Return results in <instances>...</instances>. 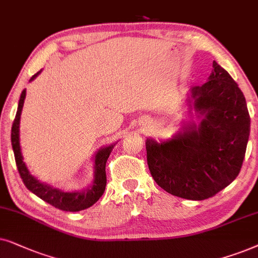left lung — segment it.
<instances>
[{"instance_id":"left-lung-1","label":"left lung","mask_w":258,"mask_h":258,"mask_svg":"<svg viewBox=\"0 0 258 258\" xmlns=\"http://www.w3.org/2000/svg\"><path fill=\"white\" fill-rule=\"evenodd\" d=\"M209 81L191 88L202 115L172 139L146 140L153 179L169 194L203 201L231 184L241 171L250 133L246 101L236 81L214 61Z\"/></svg>"}]
</instances>
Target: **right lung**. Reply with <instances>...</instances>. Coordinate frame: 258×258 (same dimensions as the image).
Listing matches in <instances>:
<instances>
[{
	"label": "right lung",
	"instance_id": "1",
	"mask_svg": "<svg viewBox=\"0 0 258 258\" xmlns=\"http://www.w3.org/2000/svg\"><path fill=\"white\" fill-rule=\"evenodd\" d=\"M40 73V72H39ZM36 73L30 79L33 80L34 78L37 77ZM26 99V89H23L21 97H20L19 107L14 119L13 127H12V145L14 156H15V161L17 170H19L20 176L22 178L23 184L29 191H32L34 195L40 197L42 201L47 202L51 207L60 209L62 211H71L77 212L85 210L92 207L94 203H97L98 199L104 194L106 187V161H107L111 151L114 145H109L102 147L95 154L94 159V180L93 185L88 187L87 190L82 192H64L59 188H53L49 185L41 183L29 173L27 169L26 164L23 163V157L21 153V147H20V118H21V112L23 107V102Z\"/></svg>",
	"mask_w": 258,
	"mask_h": 258
}]
</instances>
